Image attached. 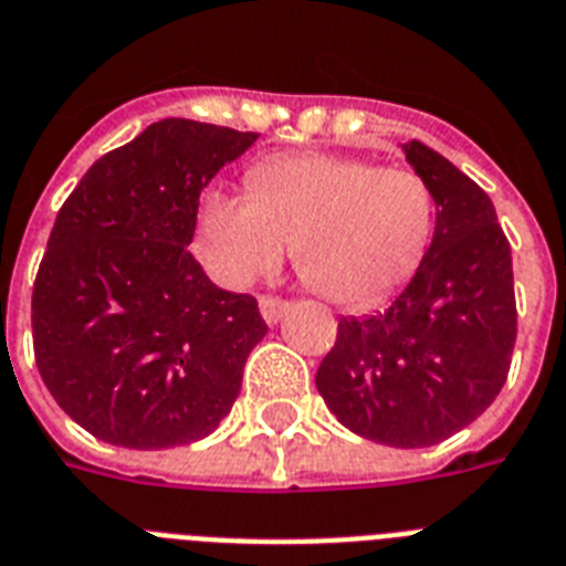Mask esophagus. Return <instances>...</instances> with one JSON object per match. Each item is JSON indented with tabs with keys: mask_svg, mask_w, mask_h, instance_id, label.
Listing matches in <instances>:
<instances>
[{
	"mask_svg": "<svg viewBox=\"0 0 566 566\" xmlns=\"http://www.w3.org/2000/svg\"><path fill=\"white\" fill-rule=\"evenodd\" d=\"M259 307H261V316H264V323L275 325L279 319H282L284 311H287L291 305H287V302H284V298H279V296H261Z\"/></svg>",
	"mask_w": 566,
	"mask_h": 566,
	"instance_id": "34e87169",
	"label": "esophagus"
}]
</instances>
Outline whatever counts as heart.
Returning a JSON list of instances; mask_svg holds the SVG:
<instances>
[{"label":"heart","instance_id":"b5f03b06","mask_svg":"<svg viewBox=\"0 0 566 566\" xmlns=\"http://www.w3.org/2000/svg\"><path fill=\"white\" fill-rule=\"evenodd\" d=\"M250 195L206 191L197 250L214 279L243 287L293 243L298 275L343 307L392 296L424 261L436 200L421 174L337 154L264 159Z\"/></svg>","mask_w":566,"mask_h":566}]
</instances>
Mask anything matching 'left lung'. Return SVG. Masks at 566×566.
<instances>
[{"label": "left lung", "mask_w": 566, "mask_h": 566, "mask_svg": "<svg viewBox=\"0 0 566 566\" xmlns=\"http://www.w3.org/2000/svg\"><path fill=\"white\" fill-rule=\"evenodd\" d=\"M436 200L424 261L389 307L343 316L316 389L352 433L430 448L489 410L517 337L512 247L491 197L421 142L401 145Z\"/></svg>", "instance_id": "obj_1"}]
</instances>
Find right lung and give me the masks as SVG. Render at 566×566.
<instances>
[{"label":"right lung","mask_w":566,"mask_h":566,"mask_svg":"<svg viewBox=\"0 0 566 566\" xmlns=\"http://www.w3.org/2000/svg\"><path fill=\"white\" fill-rule=\"evenodd\" d=\"M259 133L163 118L92 165L57 211L31 296L36 369L60 410L116 448L209 436L268 334L188 252L200 191Z\"/></svg>","instance_id":"right-lung-1"}]
</instances>
